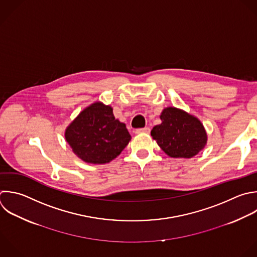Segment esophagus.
Returning a JSON list of instances; mask_svg holds the SVG:
<instances>
[{"label": "esophagus", "instance_id": "esophagus-1", "mask_svg": "<svg viewBox=\"0 0 257 257\" xmlns=\"http://www.w3.org/2000/svg\"><path fill=\"white\" fill-rule=\"evenodd\" d=\"M150 127L146 126V127H143V128H138L136 130V134H149L150 133Z\"/></svg>", "mask_w": 257, "mask_h": 257}]
</instances>
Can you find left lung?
Wrapping results in <instances>:
<instances>
[{
  "label": "left lung",
  "instance_id": "8db88e82",
  "mask_svg": "<svg viewBox=\"0 0 257 257\" xmlns=\"http://www.w3.org/2000/svg\"><path fill=\"white\" fill-rule=\"evenodd\" d=\"M161 124L153 127L151 136L171 158H192L207 144V134L201 121L194 115L176 108H165Z\"/></svg>",
  "mask_w": 257,
  "mask_h": 257
}]
</instances>
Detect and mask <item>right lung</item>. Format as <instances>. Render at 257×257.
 Wrapping results in <instances>:
<instances>
[{"label": "right lung", "instance_id": "1", "mask_svg": "<svg viewBox=\"0 0 257 257\" xmlns=\"http://www.w3.org/2000/svg\"><path fill=\"white\" fill-rule=\"evenodd\" d=\"M73 153L89 164H106L115 159L132 137L123 122L115 119L112 107L99 101L84 108L65 131Z\"/></svg>", "mask_w": 257, "mask_h": 257}]
</instances>
